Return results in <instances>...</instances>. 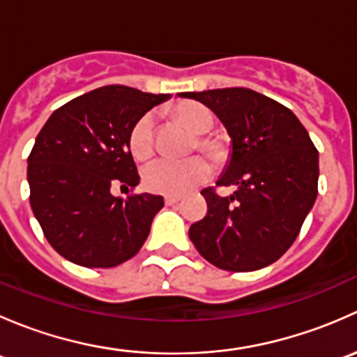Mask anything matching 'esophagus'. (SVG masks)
<instances>
[{"mask_svg": "<svg viewBox=\"0 0 357 357\" xmlns=\"http://www.w3.org/2000/svg\"><path fill=\"white\" fill-rule=\"evenodd\" d=\"M179 200H181V197H179V195H165L164 197L165 205H174V204H178Z\"/></svg>", "mask_w": 357, "mask_h": 357, "instance_id": "esophagus-1", "label": "esophagus"}]
</instances>
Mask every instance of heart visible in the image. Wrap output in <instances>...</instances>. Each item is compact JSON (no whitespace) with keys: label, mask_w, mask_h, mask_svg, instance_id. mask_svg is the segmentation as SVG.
Listing matches in <instances>:
<instances>
[{"label":"heart","mask_w":357,"mask_h":357,"mask_svg":"<svg viewBox=\"0 0 357 357\" xmlns=\"http://www.w3.org/2000/svg\"><path fill=\"white\" fill-rule=\"evenodd\" d=\"M176 117L197 132L195 149H200L212 158H221L222 146L215 136L208 135L214 126V115L205 105L199 102H185L176 107ZM153 126L155 119L153 114H143L132 124L129 131L128 145L131 155L136 160H146L152 157L155 150V138H153ZM212 176V165L207 158L197 155L186 160H171V158H158L152 162L143 171V183L149 190L167 195H181L197 188L202 183L207 181Z\"/></svg>","instance_id":"b5f03b06"}]
</instances>
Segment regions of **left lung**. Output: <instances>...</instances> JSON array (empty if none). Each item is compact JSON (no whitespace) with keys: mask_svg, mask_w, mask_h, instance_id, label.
Instances as JSON below:
<instances>
[{"mask_svg":"<svg viewBox=\"0 0 357 357\" xmlns=\"http://www.w3.org/2000/svg\"><path fill=\"white\" fill-rule=\"evenodd\" d=\"M179 96L208 107L231 138V160L215 185L235 192L202 190L207 214L190 226V240L226 271L273 264L295 242L318 195L319 157L309 132L290 109L248 88Z\"/></svg>","mask_w":357,"mask_h":357,"instance_id":"8db88e82","label":"left lung"}]
</instances>
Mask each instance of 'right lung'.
I'll use <instances>...</instances> for the list:
<instances>
[{"label":"right lung","mask_w":357,"mask_h":357,"mask_svg":"<svg viewBox=\"0 0 357 357\" xmlns=\"http://www.w3.org/2000/svg\"><path fill=\"white\" fill-rule=\"evenodd\" d=\"M169 96L103 86L56 109L39 131L27 158L29 200L50 245L67 261L114 268L143 247L164 199H121L110 190L139 183L129 131Z\"/></svg>","instance_id":"right-lung-1"}]
</instances>
